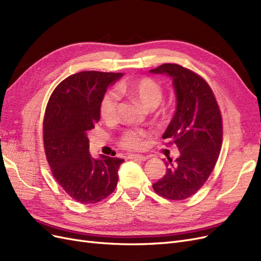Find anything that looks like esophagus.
Instances as JSON below:
<instances>
[{
  "instance_id": "1",
  "label": "esophagus",
  "mask_w": 261,
  "mask_h": 261,
  "mask_svg": "<svg viewBox=\"0 0 261 261\" xmlns=\"http://www.w3.org/2000/svg\"><path fill=\"white\" fill-rule=\"evenodd\" d=\"M129 159L135 160V161H139V162H145L148 160V156L146 155H140V154H132L129 156Z\"/></svg>"
}]
</instances>
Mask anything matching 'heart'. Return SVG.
Returning a JSON list of instances; mask_svg holds the SVG:
<instances>
[{"label":"heart","mask_w":261,"mask_h":261,"mask_svg":"<svg viewBox=\"0 0 261 261\" xmlns=\"http://www.w3.org/2000/svg\"><path fill=\"white\" fill-rule=\"evenodd\" d=\"M117 90L138 101L148 110H153L160 105L163 97L161 85L150 77H143L134 82H124L117 86ZM118 97L115 91H108L101 99L99 111L102 120L113 123L117 118ZM146 133L143 130H126L120 140L122 147L126 149H139L143 147Z\"/></svg>","instance_id":"obj_1"}]
</instances>
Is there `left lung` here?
Returning a JSON list of instances; mask_svg holds the SVG:
<instances>
[{
  "label": "left lung",
  "instance_id": "1",
  "mask_svg": "<svg viewBox=\"0 0 261 261\" xmlns=\"http://www.w3.org/2000/svg\"><path fill=\"white\" fill-rule=\"evenodd\" d=\"M150 73L172 80L176 111L162 138L179 149L175 161L163 160L167 173L152 187L164 198L183 200L201 188L215 169L222 145V117L215 94L199 75L169 63Z\"/></svg>",
  "mask_w": 261,
  "mask_h": 261
}]
</instances>
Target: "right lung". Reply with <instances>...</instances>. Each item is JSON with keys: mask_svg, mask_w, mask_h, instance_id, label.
I'll list each match as a JSON object with an SVG mask.
<instances>
[{"mask_svg": "<svg viewBox=\"0 0 261 261\" xmlns=\"http://www.w3.org/2000/svg\"><path fill=\"white\" fill-rule=\"evenodd\" d=\"M122 73L89 70L67 77L51 94L43 121V144L52 174L73 199L96 203L116 187L120 158L89 152L88 130L100 120V102Z\"/></svg>", "mask_w": 261, "mask_h": 261, "instance_id": "add662e5", "label": "right lung"}]
</instances>
